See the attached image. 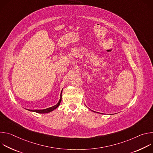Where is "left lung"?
I'll return each instance as SVG.
<instances>
[{"label":"left lung","instance_id":"8db88e82","mask_svg":"<svg viewBox=\"0 0 153 153\" xmlns=\"http://www.w3.org/2000/svg\"><path fill=\"white\" fill-rule=\"evenodd\" d=\"M94 112H95V111H94Z\"/></svg>","mask_w":153,"mask_h":153}]
</instances>
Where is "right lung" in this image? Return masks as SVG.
<instances>
[{"label":"right lung","mask_w":153,"mask_h":153,"mask_svg":"<svg viewBox=\"0 0 153 153\" xmlns=\"http://www.w3.org/2000/svg\"><path fill=\"white\" fill-rule=\"evenodd\" d=\"M63 90V89H62ZM62 90L61 91V93H60V100L58 102V103L55 105L54 106H53L51 107H50V108H46V109H43V110H28L30 111H33V112H36V113H41V114H45V113H50L51 111H53V110H54L55 109H56L60 105V102H61V100H62Z\"/></svg>","instance_id":"1"}]
</instances>
